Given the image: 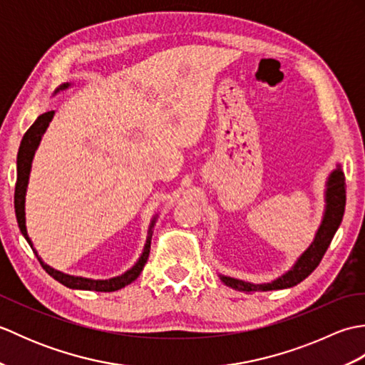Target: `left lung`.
Listing matches in <instances>:
<instances>
[{"label": "left lung", "mask_w": 365, "mask_h": 365, "mask_svg": "<svg viewBox=\"0 0 365 365\" xmlns=\"http://www.w3.org/2000/svg\"><path fill=\"white\" fill-rule=\"evenodd\" d=\"M346 185H345V177L340 166L331 174L328 180V190H327V212H324V218L322 221V226L317 232L315 240L312 245L307 247V251L301 255L298 259L297 265H294L289 273L284 274L282 277L276 279L274 282L271 284H262V285H254L247 284L243 281H237V279L232 277H221L224 284L240 292H268V290H279V289H287V287H293L299 284L301 281L312 273V271L319 267L322 262L324 252L329 247L334 234L337 232L340 222H342L344 213H345V195Z\"/></svg>", "instance_id": "obj_1"}]
</instances>
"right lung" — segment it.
I'll use <instances>...</instances> for the list:
<instances>
[{"instance_id": "1", "label": "right lung", "mask_w": 365, "mask_h": 365, "mask_svg": "<svg viewBox=\"0 0 365 365\" xmlns=\"http://www.w3.org/2000/svg\"><path fill=\"white\" fill-rule=\"evenodd\" d=\"M68 84H64V86H61L59 89H66ZM58 89V91H59ZM56 91V92H58ZM53 114L54 111H46L43 114L38 115L36 119V122L33 123L28 128V131L23 136L21 143H20V149H19V155H17V183H15V195H14V207H15V216H17V222H19V227L21 230L23 237L26 238V242L29 243V246L33 247V243H31V240L28 237V232H26V226H25V195H26V187H28V180H29V170H31V163H33V157H34V152L37 149L38 143H41V138L45 133L46 127H48L50 120L53 119ZM155 224V220L150 224V229H149V237H147V242H145V247H144V252L141 255V259L138 260L136 265L128 269L125 274L118 276V277H113V279H108V281H92V279H86V277H75V276H68L61 273V271H56L50 268L48 265H45V263L38 257L36 250L33 247L34 254L37 255L38 262H41L42 268L48 273L51 277L56 279L58 282H61L63 285L68 287V289H80V290H94V292H115L119 289H123V287L131 284L135 281V279L141 274V271L144 268V265L147 263V259H149V252H150V240H152V227Z\"/></svg>"}]
</instances>
